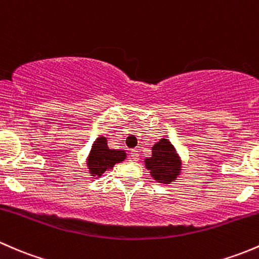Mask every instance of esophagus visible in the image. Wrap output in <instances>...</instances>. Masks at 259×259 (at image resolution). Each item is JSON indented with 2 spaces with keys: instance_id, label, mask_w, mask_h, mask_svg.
Here are the masks:
<instances>
[{
  "instance_id": "1",
  "label": "esophagus",
  "mask_w": 259,
  "mask_h": 259,
  "mask_svg": "<svg viewBox=\"0 0 259 259\" xmlns=\"http://www.w3.org/2000/svg\"><path fill=\"white\" fill-rule=\"evenodd\" d=\"M130 159L131 161H138V159H140V153H138V151L132 149L130 153Z\"/></svg>"
}]
</instances>
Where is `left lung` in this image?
Masks as SVG:
<instances>
[{"mask_svg": "<svg viewBox=\"0 0 259 259\" xmlns=\"http://www.w3.org/2000/svg\"><path fill=\"white\" fill-rule=\"evenodd\" d=\"M145 163L152 178L164 185L175 182L182 170L180 156L167 138H162L152 147V157L146 158Z\"/></svg>", "mask_w": 259, "mask_h": 259, "instance_id": "left-lung-1", "label": "left lung"}]
</instances>
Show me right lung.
Returning a JSON list of instances; mask_svg holds the SVG:
<instances>
[{
    "mask_svg": "<svg viewBox=\"0 0 259 259\" xmlns=\"http://www.w3.org/2000/svg\"><path fill=\"white\" fill-rule=\"evenodd\" d=\"M123 159H126V152L121 149H110L107 146V138L98 137L87 157V167L92 177L100 178L106 170L113 168L114 164Z\"/></svg>",
    "mask_w": 259,
    "mask_h": 259,
    "instance_id": "1",
    "label": "right lung"
}]
</instances>
